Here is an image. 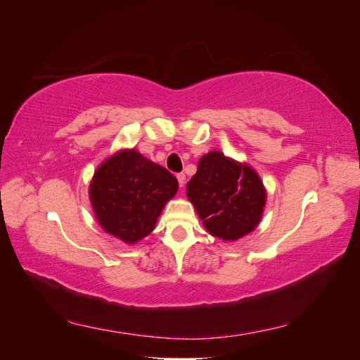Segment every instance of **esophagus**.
I'll list each match as a JSON object with an SVG mask.
<instances>
[{
  "instance_id": "obj_1",
  "label": "esophagus",
  "mask_w": 360,
  "mask_h": 360,
  "mask_svg": "<svg viewBox=\"0 0 360 360\" xmlns=\"http://www.w3.org/2000/svg\"><path fill=\"white\" fill-rule=\"evenodd\" d=\"M177 180H179L180 188H183V186H184V183H186V176H184L183 172H179V174H177Z\"/></svg>"
}]
</instances>
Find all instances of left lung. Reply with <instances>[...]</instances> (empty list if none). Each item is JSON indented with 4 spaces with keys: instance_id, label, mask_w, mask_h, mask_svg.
Segmentation results:
<instances>
[{
    "instance_id": "obj_1",
    "label": "left lung",
    "mask_w": 360,
    "mask_h": 360,
    "mask_svg": "<svg viewBox=\"0 0 360 360\" xmlns=\"http://www.w3.org/2000/svg\"><path fill=\"white\" fill-rule=\"evenodd\" d=\"M186 193L205 230L222 240L254 231L266 204V189L255 169L217 150L200 159Z\"/></svg>"
}]
</instances>
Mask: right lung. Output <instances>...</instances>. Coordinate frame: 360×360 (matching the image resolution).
<instances>
[{"mask_svg": "<svg viewBox=\"0 0 360 360\" xmlns=\"http://www.w3.org/2000/svg\"><path fill=\"white\" fill-rule=\"evenodd\" d=\"M172 174L136 150H122L94 172L90 201L97 222L124 243H136L155 230L165 204L177 193Z\"/></svg>", "mask_w": 360, "mask_h": 360, "instance_id": "1", "label": "right lung"}]
</instances>
